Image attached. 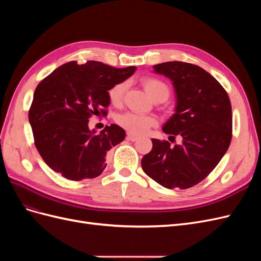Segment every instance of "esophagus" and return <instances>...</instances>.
<instances>
[{
    "label": "esophagus",
    "mask_w": 261,
    "mask_h": 261,
    "mask_svg": "<svg viewBox=\"0 0 261 261\" xmlns=\"http://www.w3.org/2000/svg\"><path fill=\"white\" fill-rule=\"evenodd\" d=\"M126 139H127V140H130V141H136V140L138 139V136L134 135V134L128 133V134H127V136H126Z\"/></svg>",
    "instance_id": "34e87169"
}]
</instances>
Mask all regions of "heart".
<instances>
[{
    "label": "heart",
    "mask_w": 261,
    "mask_h": 261,
    "mask_svg": "<svg viewBox=\"0 0 261 261\" xmlns=\"http://www.w3.org/2000/svg\"><path fill=\"white\" fill-rule=\"evenodd\" d=\"M141 85H143L148 96L156 102L167 100L171 93L169 85L154 77H145L141 81ZM126 88H127V83L122 82L114 85L109 90L108 96L111 105L120 107L123 103ZM116 123L122 128L127 130L130 134H134V135H141V134L146 133L150 127L155 126L158 124V121L153 115H138L132 112H126L116 117Z\"/></svg>",
    "instance_id": "1"
}]
</instances>
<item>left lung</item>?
Wrapping results in <instances>:
<instances>
[{"instance_id": "1", "label": "left lung", "mask_w": 261, "mask_h": 261, "mask_svg": "<svg viewBox=\"0 0 261 261\" xmlns=\"http://www.w3.org/2000/svg\"><path fill=\"white\" fill-rule=\"evenodd\" d=\"M154 72L170 78L176 94L175 113L164 124L170 139L152 138L141 159L146 174L167 188L186 189L200 183L225 154L232 140V107L227 92L203 68L185 62H165Z\"/></svg>"}]
</instances>
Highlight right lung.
Returning <instances> with one entry per match:
<instances>
[{
	"mask_svg": "<svg viewBox=\"0 0 261 261\" xmlns=\"http://www.w3.org/2000/svg\"><path fill=\"white\" fill-rule=\"evenodd\" d=\"M135 66L115 68L98 61L68 62L37 86L29 110L35 145L49 167L70 180L99 176L108 151L125 138L116 124L96 134L91 115L107 116L108 92L130 77Z\"/></svg>",
	"mask_w": 261,
	"mask_h": 261,
	"instance_id": "right-lung-1",
	"label": "right lung"
}]
</instances>
